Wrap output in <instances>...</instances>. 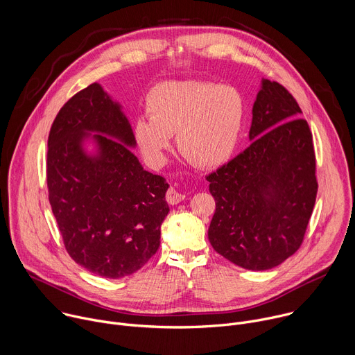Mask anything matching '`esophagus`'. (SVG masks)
<instances>
[{
  "mask_svg": "<svg viewBox=\"0 0 355 355\" xmlns=\"http://www.w3.org/2000/svg\"><path fill=\"white\" fill-rule=\"evenodd\" d=\"M185 199V195L180 191H177L175 188H170L166 193V200L170 203V205H177L180 203L181 200Z\"/></svg>",
  "mask_w": 355,
  "mask_h": 355,
  "instance_id": "1",
  "label": "esophagus"
}]
</instances>
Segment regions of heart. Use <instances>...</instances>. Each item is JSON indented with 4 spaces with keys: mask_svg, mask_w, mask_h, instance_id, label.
<instances>
[{
    "mask_svg": "<svg viewBox=\"0 0 355 355\" xmlns=\"http://www.w3.org/2000/svg\"><path fill=\"white\" fill-rule=\"evenodd\" d=\"M149 120L134 124V138L153 164L166 160L171 137L178 150L199 167H218L239 144L244 104L237 90L199 80H171L156 85L146 96Z\"/></svg>",
    "mask_w": 355,
    "mask_h": 355,
    "instance_id": "1",
    "label": "heart"
}]
</instances>
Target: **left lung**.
Returning a JSON list of instances; mask_svg holds the SVG:
<instances>
[{
  "label": "left lung",
  "instance_id": "left-lung-1",
  "mask_svg": "<svg viewBox=\"0 0 355 355\" xmlns=\"http://www.w3.org/2000/svg\"><path fill=\"white\" fill-rule=\"evenodd\" d=\"M301 112L286 87L262 79L251 145L206 177L216 200L209 241L240 268H276L302 244L318 182L312 134Z\"/></svg>",
  "mask_w": 355,
  "mask_h": 355
}]
</instances>
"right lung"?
<instances>
[{"mask_svg":"<svg viewBox=\"0 0 355 355\" xmlns=\"http://www.w3.org/2000/svg\"><path fill=\"white\" fill-rule=\"evenodd\" d=\"M87 140L94 153L85 150ZM135 146L121 104L98 83L62 105L49 135V200L65 250L105 279L130 276L148 263L170 211L168 184L144 170L130 149Z\"/></svg>","mask_w":355,"mask_h":355,"instance_id":"add662e5","label":"right lung"}]
</instances>
